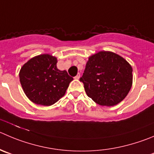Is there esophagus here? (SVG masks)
I'll use <instances>...</instances> for the list:
<instances>
[{
	"mask_svg": "<svg viewBox=\"0 0 154 154\" xmlns=\"http://www.w3.org/2000/svg\"><path fill=\"white\" fill-rule=\"evenodd\" d=\"M79 78H80V74H79V73H78V74L76 75L74 77L75 79H79Z\"/></svg>",
	"mask_w": 154,
	"mask_h": 154,
	"instance_id": "obj_1",
	"label": "esophagus"
}]
</instances>
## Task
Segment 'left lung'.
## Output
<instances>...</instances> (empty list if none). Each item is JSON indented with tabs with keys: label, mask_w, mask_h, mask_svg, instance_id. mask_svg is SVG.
<instances>
[{
	"label": "left lung",
	"mask_w": 154,
	"mask_h": 154,
	"mask_svg": "<svg viewBox=\"0 0 154 154\" xmlns=\"http://www.w3.org/2000/svg\"><path fill=\"white\" fill-rule=\"evenodd\" d=\"M132 78V68L123 57L110 51H100L89 57L80 81L95 103L112 106L127 96Z\"/></svg>",
	"instance_id": "1"
}]
</instances>
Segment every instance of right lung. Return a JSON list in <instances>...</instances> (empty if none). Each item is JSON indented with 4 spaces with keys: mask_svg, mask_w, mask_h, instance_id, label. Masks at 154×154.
<instances>
[{
    "mask_svg": "<svg viewBox=\"0 0 154 154\" xmlns=\"http://www.w3.org/2000/svg\"><path fill=\"white\" fill-rule=\"evenodd\" d=\"M57 59L50 54H41L29 60L20 71L23 91L31 101L51 106L64 96L73 80L66 70L57 67Z\"/></svg>",
    "mask_w": 154,
    "mask_h": 154,
    "instance_id": "1",
    "label": "right lung"
}]
</instances>
